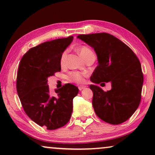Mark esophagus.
Instances as JSON below:
<instances>
[{
	"mask_svg": "<svg viewBox=\"0 0 155 155\" xmlns=\"http://www.w3.org/2000/svg\"><path fill=\"white\" fill-rule=\"evenodd\" d=\"M85 87H86L85 86H79V87H78V89H79L80 91H81V90H83V89H84Z\"/></svg>",
	"mask_w": 155,
	"mask_h": 155,
	"instance_id": "1",
	"label": "esophagus"
}]
</instances>
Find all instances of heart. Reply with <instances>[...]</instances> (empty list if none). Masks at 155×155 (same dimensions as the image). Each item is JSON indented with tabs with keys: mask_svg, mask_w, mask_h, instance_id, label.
I'll list each match as a JSON object with an SVG mask.
<instances>
[{
	"mask_svg": "<svg viewBox=\"0 0 155 155\" xmlns=\"http://www.w3.org/2000/svg\"><path fill=\"white\" fill-rule=\"evenodd\" d=\"M78 51H79L81 56L84 58H85L87 56H89V55L91 54H94L92 49L87 46H81L80 47H79V48H78ZM66 54H67L66 51H64L62 53V54H61V58H60L61 65L64 64L65 57H66ZM84 75H85V74L84 73H82V72L72 71V72H70L68 73L67 78L70 82L79 84L84 82Z\"/></svg>",
	"mask_w": 155,
	"mask_h": 155,
	"instance_id": "b5f03b06",
	"label": "heart"
}]
</instances>
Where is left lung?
<instances>
[{
    "mask_svg": "<svg viewBox=\"0 0 155 155\" xmlns=\"http://www.w3.org/2000/svg\"><path fill=\"white\" fill-rule=\"evenodd\" d=\"M78 38L94 48L98 58L91 81L111 84V90L107 92L94 84L90 85L95 113L108 124H122L140 103L143 74L138 58L126 44L110 34L80 35Z\"/></svg>",
    "mask_w": 155,
    "mask_h": 155,
    "instance_id": "8db88e82",
    "label": "left lung"
}]
</instances>
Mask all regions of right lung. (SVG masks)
<instances>
[{"label":"right lung","instance_id":"1","mask_svg":"<svg viewBox=\"0 0 155 155\" xmlns=\"http://www.w3.org/2000/svg\"><path fill=\"white\" fill-rule=\"evenodd\" d=\"M73 36L44 42L24 54L17 74L16 88L23 109L40 126L56 130L68 124L73 112V99L78 88L67 83L49 92L47 78L61 70L60 58Z\"/></svg>","mask_w":155,"mask_h":155}]
</instances>
